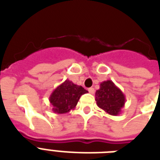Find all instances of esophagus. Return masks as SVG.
<instances>
[{
    "instance_id": "34e87169",
    "label": "esophagus",
    "mask_w": 160,
    "mask_h": 160,
    "mask_svg": "<svg viewBox=\"0 0 160 160\" xmlns=\"http://www.w3.org/2000/svg\"><path fill=\"white\" fill-rule=\"evenodd\" d=\"M88 90H89V92L90 93V94H95V89H94V88H89V89H88Z\"/></svg>"
}]
</instances>
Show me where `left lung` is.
Listing matches in <instances>:
<instances>
[{
	"mask_svg": "<svg viewBox=\"0 0 160 160\" xmlns=\"http://www.w3.org/2000/svg\"><path fill=\"white\" fill-rule=\"evenodd\" d=\"M96 104L100 109L110 115H118L124 108L125 96L121 90L112 80L100 83V89L95 92Z\"/></svg>",
	"mask_w": 160,
	"mask_h": 160,
	"instance_id": "obj_1",
	"label": "left lung"
}]
</instances>
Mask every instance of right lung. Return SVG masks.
<instances>
[{
    "label": "right lung",
    "mask_w": 160,
    "mask_h": 160,
    "mask_svg": "<svg viewBox=\"0 0 160 160\" xmlns=\"http://www.w3.org/2000/svg\"><path fill=\"white\" fill-rule=\"evenodd\" d=\"M88 93L82 86L74 84L69 80L55 88L49 98L54 113L65 114L74 109L80 96Z\"/></svg>",
    "instance_id": "1"
}]
</instances>
